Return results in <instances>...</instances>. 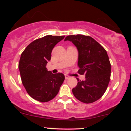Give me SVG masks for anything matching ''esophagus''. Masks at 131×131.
I'll return each mask as SVG.
<instances>
[{"label": "esophagus", "instance_id": "1", "mask_svg": "<svg viewBox=\"0 0 131 131\" xmlns=\"http://www.w3.org/2000/svg\"><path fill=\"white\" fill-rule=\"evenodd\" d=\"M70 78V76H68V75H65V79H68Z\"/></svg>", "mask_w": 131, "mask_h": 131}]
</instances>
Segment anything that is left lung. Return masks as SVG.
Listing matches in <instances>:
<instances>
[{"instance_id":"left-lung-1","label":"left lung","mask_w":131,"mask_h":131,"mask_svg":"<svg viewBox=\"0 0 131 131\" xmlns=\"http://www.w3.org/2000/svg\"><path fill=\"white\" fill-rule=\"evenodd\" d=\"M70 40L77 47L79 74H85V80L78 78V84L72 89L78 100L91 103L102 97L108 85L111 76V64L107 52L92 37L82 34L68 36L64 41Z\"/></svg>"}]
</instances>
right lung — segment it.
<instances>
[{
	"mask_svg": "<svg viewBox=\"0 0 131 131\" xmlns=\"http://www.w3.org/2000/svg\"><path fill=\"white\" fill-rule=\"evenodd\" d=\"M64 37L47 35L37 39L30 43L21 55L18 68L23 85L28 94L37 101L52 100L64 80L63 74H53L46 67L50 60L53 47Z\"/></svg>",
	"mask_w": 131,
	"mask_h": 131,
	"instance_id": "1",
	"label": "right lung"
}]
</instances>
